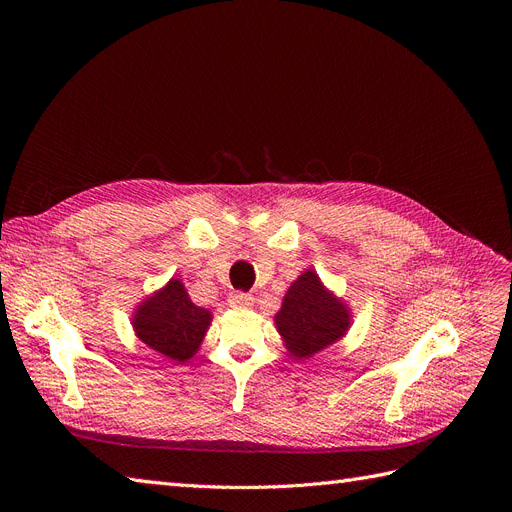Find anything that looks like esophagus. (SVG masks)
Wrapping results in <instances>:
<instances>
[{"label": "esophagus", "instance_id": "obj_1", "mask_svg": "<svg viewBox=\"0 0 512 512\" xmlns=\"http://www.w3.org/2000/svg\"><path fill=\"white\" fill-rule=\"evenodd\" d=\"M228 305L232 309H247V307L254 305V297H252V294H247V292H235V294H230V297H228Z\"/></svg>", "mask_w": 512, "mask_h": 512}]
</instances>
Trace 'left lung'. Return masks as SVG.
Wrapping results in <instances>:
<instances>
[{
  "label": "left lung",
  "instance_id": "obj_1",
  "mask_svg": "<svg viewBox=\"0 0 512 512\" xmlns=\"http://www.w3.org/2000/svg\"><path fill=\"white\" fill-rule=\"evenodd\" d=\"M352 324L350 307L322 284L316 271L305 269L284 294L275 329L292 359L303 361L333 346Z\"/></svg>",
  "mask_w": 512,
  "mask_h": 512
}]
</instances>
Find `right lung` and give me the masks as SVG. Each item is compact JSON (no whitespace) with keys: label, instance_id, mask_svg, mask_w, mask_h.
Returning <instances> with one entry per match:
<instances>
[{"label":"right lung","instance_id":"obj_1","mask_svg":"<svg viewBox=\"0 0 512 512\" xmlns=\"http://www.w3.org/2000/svg\"><path fill=\"white\" fill-rule=\"evenodd\" d=\"M213 314L198 307L179 277L170 280L136 305L132 329L136 337L166 359L185 363L198 352Z\"/></svg>","mask_w":512,"mask_h":512}]
</instances>
